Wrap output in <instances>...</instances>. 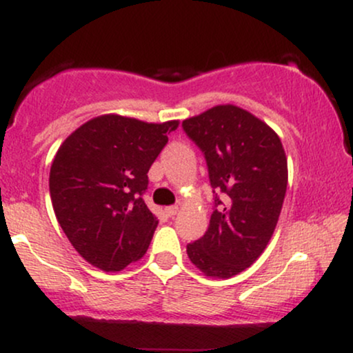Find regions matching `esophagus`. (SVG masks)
<instances>
[{
	"instance_id": "obj_1",
	"label": "esophagus",
	"mask_w": 353,
	"mask_h": 353,
	"mask_svg": "<svg viewBox=\"0 0 353 353\" xmlns=\"http://www.w3.org/2000/svg\"><path fill=\"white\" fill-rule=\"evenodd\" d=\"M177 210H179L177 205H169V208L164 209V212H165V216H168V217H174L177 214Z\"/></svg>"
}]
</instances>
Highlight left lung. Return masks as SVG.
I'll use <instances>...</instances> for the list:
<instances>
[{
    "label": "left lung",
    "mask_w": 353,
    "mask_h": 353,
    "mask_svg": "<svg viewBox=\"0 0 353 353\" xmlns=\"http://www.w3.org/2000/svg\"><path fill=\"white\" fill-rule=\"evenodd\" d=\"M182 129L204 154L216 194L209 228L188 244V255L209 277L229 279L272 237L287 190L285 151L264 121L232 104L189 117Z\"/></svg>",
    "instance_id": "8db88e82"
}]
</instances>
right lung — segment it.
Returning a JSON list of instances; mask_svg holds the SVG:
<instances>
[{"instance_id": "add662e5", "label": "right lung", "mask_w": 353, "mask_h": 353, "mask_svg": "<svg viewBox=\"0 0 353 353\" xmlns=\"http://www.w3.org/2000/svg\"><path fill=\"white\" fill-rule=\"evenodd\" d=\"M177 125L104 114L61 144L50 172L52 209L89 264L117 272L145 254L157 228L143 199L148 172Z\"/></svg>"}]
</instances>
